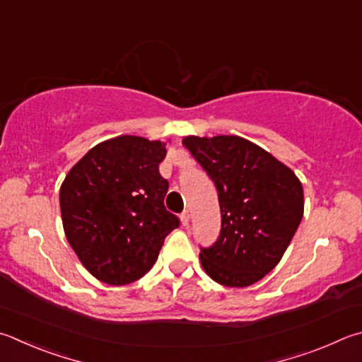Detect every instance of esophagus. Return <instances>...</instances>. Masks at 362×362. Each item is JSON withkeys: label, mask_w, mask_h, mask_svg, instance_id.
Instances as JSON below:
<instances>
[{"label": "esophagus", "mask_w": 362, "mask_h": 362, "mask_svg": "<svg viewBox=\"0 0 362 362\" xmlns=\"http://www.w3.org/2000/svg\"><path fill=\"white\" fill-rule=\"evenodd\" d=\"M180 221H182L183 226H188V223H189V214H188V210H185V212H182Z\"/></svg>", "instance_id": "obj_1"}]
</instances>
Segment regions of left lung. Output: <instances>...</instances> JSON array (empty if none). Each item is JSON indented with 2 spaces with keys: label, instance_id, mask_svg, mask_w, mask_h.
Segmentation results:
<instances>
[{
  "label": "left lung",
  "instance_id": "1",
  "mask_svg": "<svg viewBox=\"0 0 362 362\" xmlns=\"http://www.w3.org/2000/svg\"><path fill=\"white\" fill-rule=\"evenodd\" d=\"M214 180L221 210L218 239L201 248L216 284L245 288L279 264L304 215V189L293 170L239 136L182 141Z\"/></svg>",
  "mask_w": 362,
  "mask_h": 362
}]
</instances>
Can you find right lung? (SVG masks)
<instances>
[{
    "mask_svg": "<svg viewBox=\"0 0 362 362\" xmlns=\"http://www.w3.org/2000/svg\"><path fill=\"white\" fill-rule=\"evenodd\" d=\"M166 144L118 136L98 144L60 188L64 234L85 269L107 285L144 277L180 221L164 207Z\"/></svg>",
    "mask_w": 362,
    "mask_h": 362,
    "instance_id": "1",
    "label": "right lung"
}]
</instances>
